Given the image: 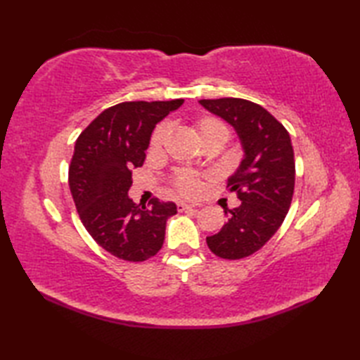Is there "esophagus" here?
<instances>
[{
    "instance_id": "esophagus-1",
    "label": "esophagus",
    "mask_w": 360,
    "mask_h": 360,
    "mask_svg": "<svg viewBox=\"0 0 360 360\" xmlns=\"http://www.w3.org/2000/svg\"><path fill=\"white\" fill-rule=\"evenodd\" d=\"M195 205L193 204H187V202H178V210L179 212H187V210H193Z\"/></svg>"
}]
</instances>
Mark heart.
<instances>
[{
    "instance_id": "b5f03b06",
    "label": "heart",
    "mask_w": 360,
    "mask_h": 360,
    "mask_svg": "<svg viewBox=\"0 0 360 360\" xmlns=\"http://www.w3.org/2000/svg\"><path fill=\"white\" fill-rule=\"evenodd\" d=\"M195 128L204 145L210 142H218L221 145H224L229 139H231V128L227 127L226 122H223L215 116L198 117L195 120ZM167 133H168V125L159 124L150 137V148L159 150L162 147ZM172 184H173V188L181 196L192 198L200 193L202 181H201V176L198 173L187 170V168H181V170L174 172Z\"/></svg>"
}]
</instances>
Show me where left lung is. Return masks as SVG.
Masks as SVG:
<instances>
[{
	"label": "left lung",
	"instance_id": "left-lung-1",
	"mask_svg": "<svg viewBox=\"0 0 360 360\" xmlns=\"http://www.w3.org/2000/svg\"><path fill=\"white\" fill-rule=\"evenodd\" d=\"M200 103L236 129L244 150L240 168L227 181L241 204L224 209L226 224L205 241L219 258H246L272 238L289 212L295 186L292 143L288 129L254 102L224 97Z\"/></svg>",
	"mask_w": 360,
	"mask_h": 360
}]
</instances>
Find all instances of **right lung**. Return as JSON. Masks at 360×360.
<instances>
[{"label":"right lung","instance_id":"add662e5","mask_svg":"<svg viewBox=\"0 0 360 360\" xmlns=\"http://www.w3.org/2000/svg\"><path fill=\"white\" fill-rule=\"evenodd\" d=\"M184 103L122 102L110 106L75 141L70 188L89 235L111 255L145 262L160 250L176 204L153 198L148 207L129 200L131 170L142 167L155 125Z\"/></svg>","mask_w":360,"mask_h":360}]
</instances>
